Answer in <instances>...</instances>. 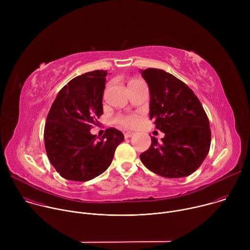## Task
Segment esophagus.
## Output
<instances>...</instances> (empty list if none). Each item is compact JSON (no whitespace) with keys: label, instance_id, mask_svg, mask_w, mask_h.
Instances as JSON below:
<instances>
[{"label":"esophagus","instance_id":"obj_1","mask_svg":"<svg viewBox=\"0 0 250 250\" xmlns=\"http://www.w3.org/2000/svg\"><path fill=\"white\" fill-rule=\"evenodd\" d=\"M133 132L132 131H126V132H125L124 133V135H125V138H129V137H132L133 136Z\"/></svg>","mask_w":250,"mask_h":250}]
</instances>
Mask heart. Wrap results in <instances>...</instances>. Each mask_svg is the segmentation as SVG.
I'll return each mask as SVG.
<instances>
[{
    "instance_id": "1",
    "label": "heart",
    "mask_w": 250,
    "mask_h": 250,
    "mask_svg": "<svg viewBox=\"0 0 250 250\" xmlns=\"http://www.w3.org/2000/svg\"><path fill=\"white\" fill-rule=\"evenodd\" d=\"M115 123L123 127L131 128L137 125L138 119L133 115H118L115 117Z\"/></svg>"
}]
</instances>
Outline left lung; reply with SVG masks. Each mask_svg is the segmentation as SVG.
<instances>
[{"label":"left lung","mask_w":250,"mask_h":250,"mask_svg":"<svg viewBox=\"0 0 250 250\" xmlns=\"http://www.w3.org/2000/svg\"><path fill=\"white\" fill-rule=\"evenodd\" d=\"M150 92V120L165 133L140 154L141 162L166 178L191 175L203 163L210 146V128L203 105L184 82L164 70L141 71Z\"/></svg>","instance_id":"1"}]
</instances>
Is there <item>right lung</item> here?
Here are the masks:
<instances>
[{
  "label": "right lung",
  "instance_id": "obj_1",
  "mask_svg": "<svg viewBox=\"0 0 250 250\" xmlns=\"http://www.w3.org/2000/svg\"><path fill=\"white\" fill-rule=\"evenodd\" d=\"M105 70H95L68 82L46 118L44 145L55 170L67 180L85 182L111 165L124 134L110 127L99 139L90 133L103 115Z\"/></svg>",
  "mask_w": 250,
  "mask_h": 250
}]
</instances>
